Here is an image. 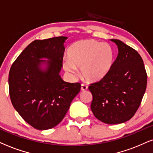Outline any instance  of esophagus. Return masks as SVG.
Returning a JSON list of instances; mask_svg holds the SVG:
<instances>
[{
	"label": "esophagus",
	"instance_id": "1",
	"mask_svg": "<svg viewBox=\"0 0 153 153\" xmlns=\"http://www.w3.org/2000/svg\"><path fill=\"white\" fill-rule=\"evenodd\" d=\"M87 89H88V87H87V85H85L84 84L81 85V90H82V91H86V90H87Z\"/></svg>",
	"mask_w": 153,
	"mask_h": 153
}]
</instances>
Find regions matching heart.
I'll list each match as a JSON object with an SVG mask.
<instances>
[{
  "mask_svg": "<svg viewBox=\"0 0 153 153\" xmlns=\"http://www.w3.org/2000/svg\"><path fill=\"white\" fill-rule=\"evenodd\" d=\"M68 58L63 61V68L74 75L76 68H80L81 75L86 80L95 82L106 75L114 63L113 48L111 45L94 39L81 40L71 45Z\"/></svg>",
  "mask_w": 153,
  "mask_h": 153,
  "instance_id": "b5f03b06",
  "label": "heart"
}]
</instances>
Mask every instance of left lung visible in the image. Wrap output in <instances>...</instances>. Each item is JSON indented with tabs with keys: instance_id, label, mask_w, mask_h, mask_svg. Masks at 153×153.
<instances>
[{
	"instance_id": "left-lung-1",
	"label": "left lung",
	"mask_w": 153,
	"mask_h": 153,
	"mask_svg": "<svg viewBox=\"0 0 153 153\" xmlns=\"http://www.w3.org/2000/svg\"><path fill=\"white\" fill-rule=\"evenodd\" d=\"M118 54L108 73L92 83L91 110L103 123L115 125L129 120L141 103L147 86V73L141 56L121 40L112 39Z\"/></svg>"
}]
</instances>
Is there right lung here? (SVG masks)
I'll return each mask as SVG.
<instances>
[{"label": "right lung", "mask_w": 153, "mask_h": 153, "mask_svg": "<svg viewBox=\"0 0 153 153\" xmlns=\"http://www.w3.org/2000/svg\"><path fill=\"white\" fill-rule=\"evenodd\" d=\"M67 38L34 40L10 68L8 82L12 103L36 129H49L60 123L80 91V83L65 82L59 75ZM42 65L46 67L42 68Z\"/></svg>", "instance_id": "1"}]
</instances>
